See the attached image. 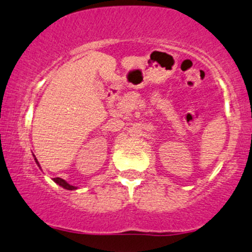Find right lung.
Returning <instances> with one entry per match:
<instances>
[{
    "label": "right lung",
    "mask_w": 252,
    "mask_h": 252,
    "mask_svg": "<svg viewBox=\"0 0 252 252\" xmlns=\"http://www.w3.org/2000/svg\"><path fill=\"white\" fill-rule=\"evenodd\" d=\"M35 162L37 163V166L40 167V164H39V162H37L36 158H35ZM53 181H54V182H57V184L59 185V186L63 187V189H68V190L77 189V187H76V186H72V185L68 184V182H66V181L63 180V179H62V178H54V179H53Z\"/></svg>",
    "instance_id": "1"
}]
</instances>
